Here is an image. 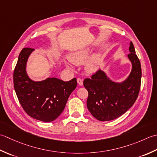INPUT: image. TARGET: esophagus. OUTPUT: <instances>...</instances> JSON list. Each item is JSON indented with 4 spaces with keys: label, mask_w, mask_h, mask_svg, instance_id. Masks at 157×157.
<instances>
[{
    "label": "esophagus",
    "mask_w": 157,
    "mask_h": 157,
    "mask_svg": "<svg viewBox=\"0 0 157 157\" xmlns=\"http://www.w3.org/2000/svg\"><path fill=\"white\" fill-rule=\"evenodd\" d=\"M77 83L80 85V86H82L83 85V81L82 79L81 78H77Z\"/></svg>",
    "instance_id": "esophagus-1"
}]
</instances>
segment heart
I'll use <instances>...</instances> for the list:
<instances>
[{
	"mask_svg": "<svg viewBox=\"0 0 157 157\" xmlns=\"http://www.w3.org/2000/svg\"><path fill=\"white\" fill-rule=\"evenodd\" d=\"M91 51L88 48L81 49L77 52L72 53L68 57L69 60L75 65H80L84 63L90 56ZM100 64V57L98 54L93 56L91 59L86 63L85 69L89 73H94L98 70ZM69 68V66L67 65Z\"/></svg>",
	"mask_w": 157,
	"mask_h": 157,
	"instance_id": "b5f03b06",
	"label": "heart"
}]
</instances>
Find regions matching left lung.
<instances>
[{"label":"left lung","instance_id":"8db88e82","mask_svg":"<svg viewBox=\"0 0 157 157\" xmlns=\"http://www.w3.org/2000/svg\"><path fill=\"white\" fill-rule=\"evenodd\" d=\"M127 57L132 63L130 74L122 82H115L103 70H98L91 78L83 82L88 91L87 106L91 114L100 121L121 117L135 103L141 85V64L131 41Z\"/></svg>","mask_w":157,"mask_h":157}]
</instances>
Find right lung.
<instances>
[{"instance_id": "1", "label": "right lung", "mask_w": 157, "mask_h": 157, "mask_svg": "<svg viewBox=\"0 0 157 157\" xmlns=\"http://www.w3.org/2000/svg\"><path fill=\"white\" fill-rule=\"evenodd\" d=\"M34 49L24 48L13 72L14 89L25 113L34 119L52 122L64 110L71 93L76 87V78L65 82L55 77L43 81L31 79L26 71L28 59Z\"/></svg>"}]
</instances>
